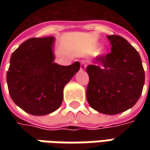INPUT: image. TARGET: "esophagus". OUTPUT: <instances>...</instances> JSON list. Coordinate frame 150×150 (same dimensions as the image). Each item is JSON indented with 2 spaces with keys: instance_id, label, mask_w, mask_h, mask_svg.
<instances>
[{
  "instance_id": "esophagus-1",
  "label": "esophagus",
  "mask_w": 150,
  "mask_h": 150,
  "mask_svg": "<svg viewBox=\"0 0 150 150\" xmlns=\"http://www.w3.org/2000/svg\"><path fill=\"white\" fill-rule=\"evenodd\" d=\"M86 69V63L84 62V61H81V65H80V70L84 71Z\"/></svg>"
}]
</instances>
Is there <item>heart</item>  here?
I'll return each mask as SVG.
<instances>
[{
  "label": "heart",
  "mask_w": 150,
  "mask_h": 150,
  "mask_svg": "<svg viewBox=\"0 0 150 150\" xmlns=\"http://www.w3.org/2000/svg\"><path fill=\"white\" fill-rule=\"evenodd\" d=\"M97 47H98V44L93 46V50H95ZM98 56H100V57L105 56L107 54V50L104 47H101L100 49L98 50Z\"/></svg>",
  "instance_id": "1"
}]
</instances>
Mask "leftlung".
Segmentation results:
<instances>
[{"instance_id": "left-lung-1", "label": "left lung", "mask_w": 150, "mask_h": 150, "mask_svg": "<svg viewBox=\"0 0 150 150\" xmlns=\"http://www.w3.org/2000/svg\"><path fill=\"white\" fill-rule=\"evenodd\" d=\"M111 52L98 58L101 67L89 65L87 100L94 110L108 115L123 112L138 102L144 84L140 56L124 38L107 36Z\"/></svg>"}]
</instances>
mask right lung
I'll list each match as a JSON object with an SVG mask.
<instances>
[{"mask_svg": "<svg viewBox=\"0 0 150 150\" xmlns=\"http://www.w3.org/2000/svg\"><path fill=\"white\" fill-rule=\"evenodd\" d=\"M53 37L30 38L11 57L6 82L11 99L22 110L42 116L62 104L63 88L79 71L80 63L70 66L54 62Z\"/></svg>", "mask_w": 150, "mask_h": 150, "instance_id": "obj_1", "label": "right lung"}]
</instances>
